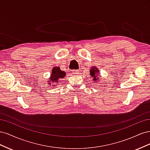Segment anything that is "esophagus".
Instances as JSON below:
<instances>
[{
    "instance_id": "esophagus-1",
    "label": "esophagus",
    "mask_w": 150,
    "mask_h": 150,
    "mask_svg": "<svg viewBox=\"0 0 150 150\" xmlns=\"http://www.w3.org/2000/svg\"><path fill=\"white\" fill-rule=\"evenodd\" d=\"M72 74H79V70H73L72 71Z\"/></svg>"
}]
</instances>
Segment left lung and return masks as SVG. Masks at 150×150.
<instances>
[{
	"label": "left lung",
	"instance_id": "1",
	"mask_svg": "<svg viewBox=\"0 0 150 150\" xmlns=\"http://www.w3.org/2000/svg\"><path fill=\"white\" fill-rule=\"evenodd\" d=\"M98 72H99V71L98 69V68H96V67H92L91 70H90V74L94 78L93 79L94 81H96L98 79V78H97V76H96V75H99Z\"/></svg>",
	"mask_w": 150,
	"mask_h": 150
}]
</instances>
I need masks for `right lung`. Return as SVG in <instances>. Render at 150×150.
Returning <instances> with one entry per match:
<instances>
[{
  "label": "right lung",
  "mask_w": 150,
  "mask_h": 150,
  "mask_svg": "<svg viewBox=\"0 0 150 150\" xmlns=\"http://www.w3.org/2000/svg\"><path fill=\"white\" fill-rule=\"evenodd\" d=\"M66 75V72L64 71H62L60 69V68L59 67H54L52 71L51 74V78L49 80V83H57L59 81H61V79L64 78V77Z\"/></svg>",
  "instance_id": "obj_1"
}]
</instances>
